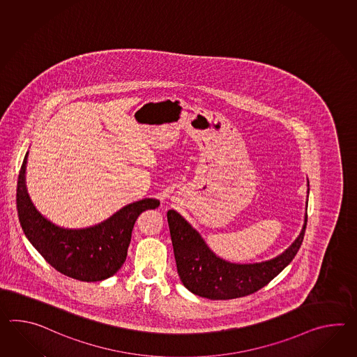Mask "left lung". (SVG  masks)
<instances>
[{
  "label": "left lung",
  "mask_w": 357,
  "mask_h": 357,
  "mask_svg": "<svg viewBox=\"0 0 357 357\" xmlns=\"http://www.w3.org/2000/svg\"><path fill=\"white\" fill-rule=\"evenodd\" d=\"M167 222L183 285L208 300H231L257 292L294 260L303 241L307 214L300 236L283 254L255 264H233L218 257L197 230L174 210L167 211Z\"/></svg>",
  "instance_id": "left-lung-1"
}]
</instances>
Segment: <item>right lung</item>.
<instances>
[{
  "label": "right lung",
  "instance_id": "obj_1",
  "mask_svg": "<svg viewBox=\"0 0 357 357\" xmlns=\"http://www.w3.org/2000/svg\"><path fill=\"white\" fill-rule=\"evenodd\" d=\"M28 152L17 178L16 210L22 229L46 261L66 277L100 282L112 277L127 259L135 220L159 199L144 198L120 208L105 222L84 229H65L37 211L25 187Z\"/></svg>",
  "mask_w": 357,
  "mask_h": 357
}]
</instances>
